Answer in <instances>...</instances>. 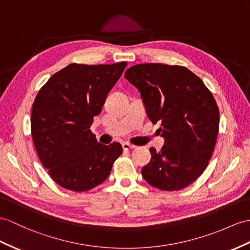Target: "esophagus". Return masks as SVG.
<instances>
[{"mask_svg":"<svg viewBox=\"0 0 250 250\" xmlns=\"http://www.w3.org/2000/svg\"><path fill=\"white\" fill-rule=\"evenodd\" d=\"M122 146H123V148H124L125 150H129V149H132V148H135V147H136V146L133 145V144L127 143V142H124L123 144H122Z\"/></svg>","mask_w":250,"mask_h":250,"instance_id":"1","label":"esophagus"}]
</instances>
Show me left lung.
Masks as SVG:
<instances>
[{"mask_svg": "<svg viewBox=\"0 0 250 250\" xmlns=\"http://www.w3.org/2000/svg\"><path fill=\"white\" fill-rule=\"evenodd\" d=\"M125 78L141 94L148 119L166 140L160 151L150 147L151 159L143 178L163 191L191 185L208 167L220 126L216 102L202 79L181 65L140 63Z\"/></svg>", "mask_w": 250, "mask_h": 250, "instance_id": "left-lung-1", "label": "left lung"}]
</instances>
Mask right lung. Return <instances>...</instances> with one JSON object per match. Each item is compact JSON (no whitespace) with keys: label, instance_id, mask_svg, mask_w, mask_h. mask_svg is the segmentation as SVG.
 <instances>
[{"label":"right lung","instance_id":"obj_1","mask_svg":"<svg viewBox=\"0 0 250 250\" xmlns=\"http://www.w3.org/2000/svg\"><path fill=\"white\" fill-rule=\"evenodd\" d=\"M126 65L71 63L36 96L30 118L35 147L51 178L66 190L84 192L101 185L123 153L118 142H97L90 126Z\"/></svg>","mask_w":250,"mask_h":250}]
</instances>
